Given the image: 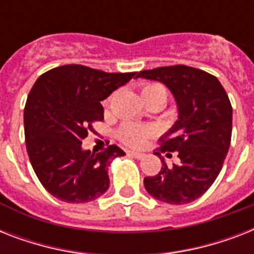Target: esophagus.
<instances>
[{"label":"esophagus","instance_id":"esophagus-1","mask_svg":"<svg viewBox=\"0 0 254 254\" xmlns=\"http://www.w3.org/2000/svg\"><path fill=\"white\" fill-rule=\"evenodd\" d=\"M129 153V155H131V157H134V158L137 159H141L145 157V154L143 153H139V151H127Z\"/></svg>","mask_w":254,"mask_h":254}]
</instances>
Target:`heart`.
<instances>
[{
    "label": "heart",
    "instance_id": "b5f03b06",
    "mask_svg": "<svg viewBox=\"0 0 254 254\" xmlns=\"http://www.w3.org/2000/svg\"><path fill=\"white\" fill-rule=\"evenodd\" d=\"M141 95H142L143 100L153 99V97H162V99H167V92L165 87L158 83H150V84H145L141 89ZM150 134L149 129L145 127H137L134 124H125L120 127L119 137L121 141L130 146H141L147 135Z\"/></svg>",
    "mask_w": 254,
    "mask_h": 254
}]
</instances>
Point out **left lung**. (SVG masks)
I'll list each match as a JSON object with an SVG mask.
<instances>
[{"label": "left lung", "mask_w": 254, "mask_h": 254, "mask_svg": "<svg viewBox=\"0 0 254 254\" xmlns=\"http://www.w3.org/2000/svg\"><path fill=\"white\" fill-rule=\"evenodd\" d=\"M135 77L161 81L177 101L178 120L163 135L155 154L162 169L143 179L151 196L169 204H186L212 186L228 153L232 105L220 81L201 69L178 64L145 69ZM177 151L181 162L167 168L161 152Z\"/></svg>", "instance_id": "obj_1"}]
</instances>
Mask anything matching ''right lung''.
I'll list each match as a JSON object with an SVG mask.
<instances>
[{"instance_id": "add662e5", "label": "right lung", "mask_w": 254, "mask_h": 254, "mask_svg": "<svg viewBox=\"0 0 254 254\" xmlns=\"http://www.w3.org/2000/svg\"><path fill=\"white\" fill-rule=\"evenodd\" d=\"M137 72L109 73L61 65L38 77L26 101V149L42 186L65 203H87L107 192L108 166L125 155L116 145L93 154L81 147L104 120L103 101Z\"/></svg>"}]
</instances>
